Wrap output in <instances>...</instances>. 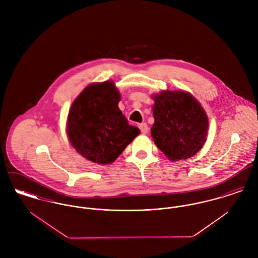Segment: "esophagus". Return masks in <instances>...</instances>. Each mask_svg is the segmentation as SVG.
<instances>
[{"label": "esophagus", "mask_w": 258, "mask_h": 258, "mask_svg": "<svg viewBox=\"0 0 258 258\" xmlns=\"http://www.w3.org/2000/svg\"><path fill=\"white\" fill-rule=\"evenodd\" d=\"M139 129H140V131H141V133L142 134H146L148 132V125L146 123H141V124H139Z\"/></svg>", "instance_id": "obj_1"}]
</instances>
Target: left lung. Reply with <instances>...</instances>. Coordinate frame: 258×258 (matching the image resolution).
<instances>
[{"mask_svg": "<svg viewBox=\"0 0 258 258\" xmlns=\"http://www.w3.org/2000/svg\"><path fill=\"white\" fill-rule=\"evenodd\" d=\"M154 143L169 160H185L205 144L209 120L201 104L187 92L163 91L153 96Z\"/></svg>", "mask_w": 258, "mask_h": 258, "instance_id": "left-lung-1", "label": "left lung"}]
</instances>
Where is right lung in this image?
<instances>
[{
	"label": "right lung",
	"instance_id": "right-lung-1",
	"mask_svg": "<svg viewBox=\"0 0 258 258\" xmlns=\"http://www.w3.org/2000/svg\"><path fill=\"white\" fill-rule=\"evenodd\" d=\"M120 94L114 83L87 86L69 113L68 136L74 149L97 164H110L140 133L129 125L118 107Z\"/></svg>",
	"mask_w": 258,
	"mask_h": 258
}]
</instances>
